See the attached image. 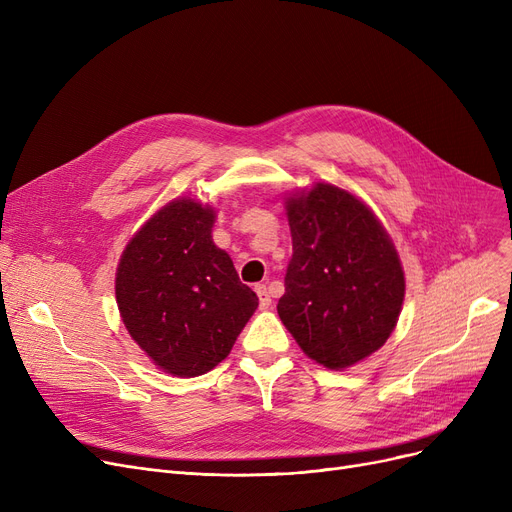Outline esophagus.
<instances>
[{
    "mask_svg": "<svg viewBox=\"0 0 512 512\" xmlns=\"http://www.w3.org/2000/svg\"><path fill=\"white\" fill-rule=\"evenodd\" d=\"M255 292H257V297H259V307H261L263 311L270 309L272 297H270V290H267V286H265V284H257V286H255Z\"/></svg>",
    "mask_w": 512,
    "mask_h": 512,
    "instance_id": "1",
    "label": "esophagus"
}]
</instances>
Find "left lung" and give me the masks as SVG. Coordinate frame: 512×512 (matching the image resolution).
<instances>
[{"mask_svg": "<svg viewBox=\"0 0 512 512\" xmlns=\"http://www.w3.org/2000/svg\"><path fill=\"white\" fill-rule=\"evenodd\" d=\"M292 236L278 315L315 363L342 371L396 328L405 272L378 215L340 186L317 182L284 201Z\"/></svg>", "mask_w": 512, "mask_h": 512, "instance_id": "8db88e82", "label": "left lung"}]
</instances>
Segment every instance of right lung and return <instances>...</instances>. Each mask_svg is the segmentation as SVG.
I'll return each mask as SVG.
<instances>
[{"label": "right lung", "mask_w": 512, "mask_h": 512, "mask_svg": "<svg viewBox=\"0 0 512 512\" xmlns=\"http://www.w3.org/2000/svg\"><path fill=\"white\" fill-rule=\"evenodd\" d=\"M213 222V205L178 197L132 234L118 263L116 303L130 338L176 378L222 363L259 305L215 247Z\"/></svg>", "instance_id": "1"}]
</instances>
